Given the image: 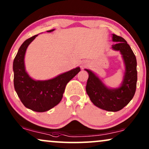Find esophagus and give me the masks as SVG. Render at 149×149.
Wrapping results in <instances>:
<instances>
[{
	"label": "esophagus",
	"instance_id": "esophagus-1",
	"mask_svg": "<svg viewBox=\"0 0 149 149\" xmlns=\"http://www.w3.org/2000/svg\"><path fill=\"white\" fill-rule=\"evenodd\" d=\"M89 62H85L83 63L82 65H81V68H84V67H86L87 66H89Z\"/></svg>",
	"mask_w": 149,
	"mask_h": 149
}]
</instances>
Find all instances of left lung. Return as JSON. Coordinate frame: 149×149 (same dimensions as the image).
Masks as SVG:
<instances>
[{"label":"left lung","mask_w":149,"mask_h":149,"mask_svg":"<svg viewBox=\"0 0 149 149\" xmlns=\"http://www.w3.org/2000/svg\"><path fill=\"white\" fill-rule=\"evenodd\" d=\"M113 41L116 42L112 48L119 51L125 64V72L121 86L111 89L106 86L92 71L88 72L86 91L93 104L107 111L117 112L128 104L133 98L137 83V62L133 51L126 40L121 36L113 34Z\"/></svg>","instance_id":"left-lung-1"}]
</instances>
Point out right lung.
<instances>
[{"instance_id":"1","label":"right lung","mask_w":149,"mask_h":149,"mask_svg":"<svg viewBox=\"0 0 149 149\" xmlns=\"http://www.w3.org/2000/svg\"><path fill=\"white\" fill-rule=\"evenodd\" d=\"M55 29L48 30V32ZM37 35L24 41L13 61L14 87L20 100L26 108L35 112H45L58 104L69 81L79 72V67L45 81H36L26 71L24 57L26 49Z\"/></svg>"}]
</instances>
